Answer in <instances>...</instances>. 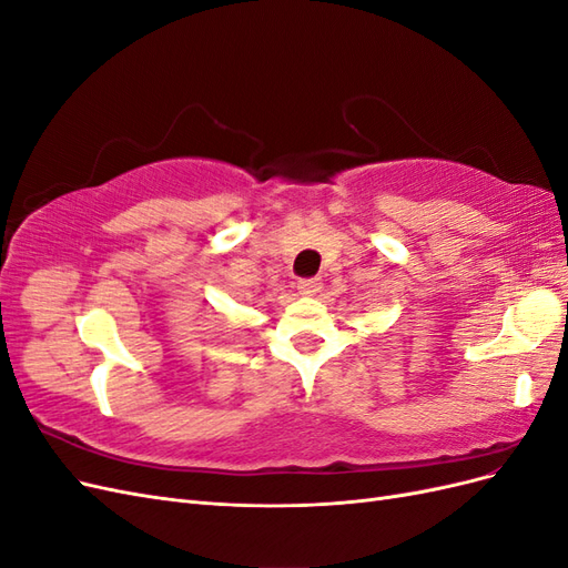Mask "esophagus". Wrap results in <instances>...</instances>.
I'll use <instances>...</instances> for the list:
<instances>
[{"mask_svg": "<svg viewBox=\"0 0 568 568\" xmlns=\"http://www.w3.org/2000/svg\"><path fill=\"white\" fill-rule=\"evenodd\" d=\"M298 291H301V296L313 298V296H317L320 291H322V280H317V277H313V280H301V282H298Z\"/></svg>", "mask_w": 568, "mask_h": 568, "instance_id": "34e87169", "label": "esophagus"}]
</instances>
